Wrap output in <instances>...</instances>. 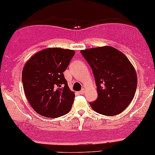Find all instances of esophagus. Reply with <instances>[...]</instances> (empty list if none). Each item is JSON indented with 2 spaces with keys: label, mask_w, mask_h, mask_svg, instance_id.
Masks as SVG:
<instances>
[{
  "label": "esophagus",
  "mask_w": 155,
  "mask_h": 155,
  "mask_svg": "<svg viewBox=\"0 0 155 155\" xmlns=\"http://www.w3.org/2000/svg\"><path fill=\"white\" fill-rule=\"evenodd\" d=\"M79 93H80V94H84V89H82V90L80 91Z\"/></svg>",
  "instance_id": "34e87169"
}]
</instances>
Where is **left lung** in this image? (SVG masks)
<instances>
[{
	"label": "left lung",
	"mask_w": 155,
	"mask_h": 155,
	"mask_svg": "<svg viewBox=\"0 0 155 155\" xmlns=\"http://www.w3.org/2000/svg\"><path fill=\"white\" fill-rule=\"evenodd\" d=\"M92 68L98 97L89 102L97 113L113 116L128 107L135 95L137 76L127 57L118 50L104 46L81 50Z\"/></svg>",
	"instance_id": "8db88e82"
}]
</instances>
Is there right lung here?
Wrapping results in <instances>:
<instances>
[{"label":"right lung","mask_w":155,"mask_h":155,"mask_svg":"<svg viewBox=\"0 0 155 155\" xmlns=\"http://www.w3.org/2000/svg\"><path fill=\"white\" fill-rule=\"evenodd\" d=\"M75 51L54 48L35 54L24 66L22 83L31 107L38 114L58 118L71 109L75 94L68 88L63 72Z\"/></svg>","instance_id":"add662e5"}]
</instances>
